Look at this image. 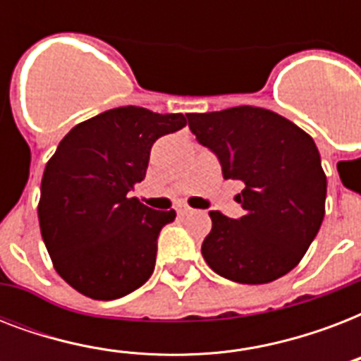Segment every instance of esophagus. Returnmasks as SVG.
Instances as JSON below:
<instances>
[{
  "mask_svg": "<svg viewBox=\"0 0 361 361\" xmlns=\"http://www.w3.org/2000/svg\"><path fill=\"white\" fill-rule=\"evenodd\" d=\"M176 212H178V215H189V214H192L195 209L189 208V206H178V209H176Z\"/></svg>",
  "mask_w": 361,
  "mask_h": 361,
  "instance_id": "1",
  "label": "esophagus"
}]
</instances>
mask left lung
I'll list each match as a JSON object with an SVG mask.
<instances>
[{
  "label": "left lung",
  "instance_id": "left-lung-1",
  "mask_svg": "<svg viewBox=\"0 0 361 361\" xmlns=\"http://www.w3.org/2000/svg\"><path fill=\"white\" fill-rule=\"evenodd\" d=\"M202 146L219 157L225 180L243 183L240 219L209 212L202 257L215 274L264 285L296 268L326 212V174L311 136L258 106L189 114Z\"/></svg>",
  "mask_w": 361,
  "mask_h": 361
}]
</instances>
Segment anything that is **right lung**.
<instances>
[{"mask_svg":"<svg viewBox=\"0 0 361 361\" xmlns=\"http://www.w3.org/2000/svg\"><path fill=\"white\" fill-rule=\"evenodd\" d=\"M185 125L183 114L120 106L59 142L42 174L37 214L54 268L75 290L116 300L149 279L159 232L176 212L147 208L130 191L146 178L153 142Z\"/></svg>","mask_w":361,"mask_h":361,"instance_id":"add662e5","label":"right lung"}]
</instances>
